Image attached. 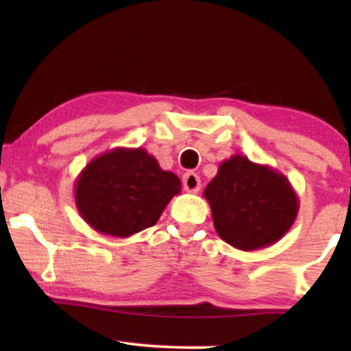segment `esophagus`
<instances>
[{
  "label": "esophagus",
  "instance_id": "esophagus-1",
  "mask_svg": "<svg viewBox=\"0 0 351 351\" xmlns=\"http://www.w3.org/2000/svg\"><path fill=\"white\" fill-rule=\"evenodd\" d=\"M182 182H184V189L190 191V193H195V191L201 189V180L195 172H185L184 177H182Z\"/></svg>",
  "mask_w": 351,
  "mask_h": 351
}]
</instances>
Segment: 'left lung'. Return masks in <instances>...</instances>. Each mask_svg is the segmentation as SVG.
Wrapping results in <instances>:
<instances>
[{"mask_svg":"<svg viewBox=\"0 0 351 351\" xmlns=\"http://www.w3.org/2000/svg\"><path fill=\"white\" fill-rule=\"evenodd\" d=\"M203 195L215 232L239 251H257L280 241L299 214V198L289 179L243 155L220 162Z\"/></svg>","mask_w":351,"mask_h":351,"instance_id":"1","label":"left lung"}]
</instances>
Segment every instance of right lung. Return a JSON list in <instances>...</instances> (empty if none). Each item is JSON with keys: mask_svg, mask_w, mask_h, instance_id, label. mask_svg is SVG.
Wrapping results in <instances>:
<instances>
[{"mask_svg": "<svg viewBox=\"0 0 351 351\" xmlns=\"http://www.w3.org/2000/svg\"><path fill=\"white\" fill-rule=\"evenodd\" d=\"M182 190L143 148L117 147L90 160L75 180V203L95 232L129 238L153 227Z\"/></svg>", "mask_w": 351, "mask_h": 351, "instance_id": "1", "label": "right lung"}]
</instances>
